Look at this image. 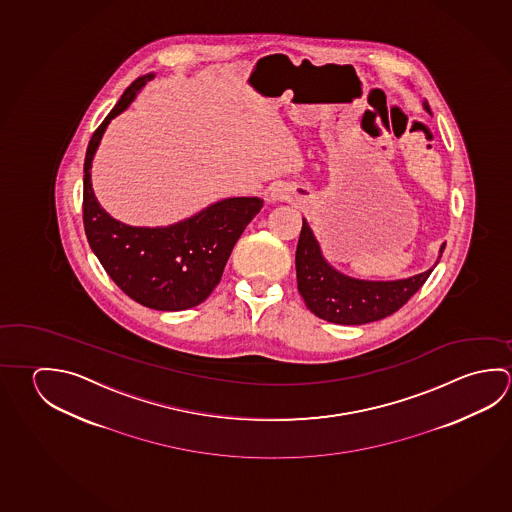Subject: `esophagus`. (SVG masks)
Masks as SVG:
<instances>
[{
  "label": "esophagus",
  "mask_w": 512,
  "mask_h": 512,
  "mask_svg": "<svg viewBox=\"0 0 512 512\" xmlns=\"http://www.w3.org/2000/svg\"><path fill=\"white\" fill-rule=\"evenodd\" d=\"M269 199H271V201H284V199H289V190H287L286 187H282V185L273 187L271 192H269Z\"/></svg>",
  "instance_id": "esophagus-1"
}]
</instances>
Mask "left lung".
<instances>
[{
    "label": "left lung",
    "instance_id": "obj_1",
    "mask_svg": "<svg viewBox=\"0 0 512 512\" xmlns=\"http://www.w3.org/2000/svg\"><path fill=\"white\" fill-rule=\"evenodd\" d=\"M424 109L431 113L428 100ZM446 244L440 246V255ZM439 255V259H440ZM296 284L305 305L318 318L340 325H361L376 322L399 311L428 280L433 268L403 280H359L347 277L323 259L318 241L314 239L307 221L296 246ZM439 260L435 262V266Z\"/></svg>",
    "mask_w": 512,
    "mask_h": 512
}]
</instances>
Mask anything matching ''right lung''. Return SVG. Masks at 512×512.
I'll return each mask as SVG.
<instances>
[{
	"label": "right lung",
	"mask_w": 512,
	"mask_h": 512,
	"mask_svg": "<svg viewBox=\"0 0 512 512\" xmlns=\"http://www.w3.org/2000/svg\"><path fill=\"white\" fill-rule=\"evenodd\" d=\"M153 77H138L91 136L84 158L82 219L91 250L129 298L158 311H183L205 302L219 284L226 260L244 228L259 214L262 199H223L163 228L127 226L100 208L90 172L100 138L111 118L122 113Z\"/></svg>",
	"instance_id": "1"
}]
</instances>
